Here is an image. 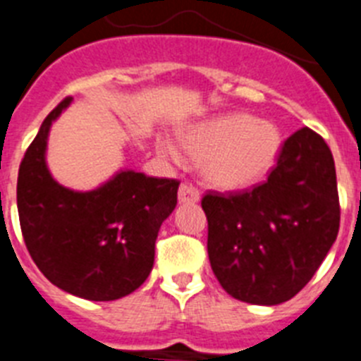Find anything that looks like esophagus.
I'll return each mask as SVG.
<instances>
[{
	"instance_id": "obj_1",
	"label": "esophagus",
	"mask_w": 361,
	"mask_h": 361,
	"mask_svg": "<svg viewBox=\"0 0 361 361\" xmlns=\"http://www.w3.org/2000/svg\"><path fill=\"white\" fill-rule=\"evenodd\" d=\"M201 199V193L199 190L192 186V184H180L178 188V202L180 204H195Z\"/></svg>"
}]
</instances>
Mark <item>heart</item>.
Wrapping results in <instances>:
<instances>
[{
	"instance_id": "obj_1",
	"label": "heart",
	"mask_w": 361,
	"mask_h": 361,
	"mask_svg": "<svg viewBox=\"0 0 361 361\" xmlns=\"http://www.w3.org/2000/svg\"><path fill=\"white\" fill-rule=\"evenodd\" d=\"M184 149L201 159L202 177L219 190H243L259 183L276 164L281 149L279 129L248 113H228L188 128L180 137ZM171 160L180 159L171 142L159 144Z\"/></svg>"
}]
</instances>
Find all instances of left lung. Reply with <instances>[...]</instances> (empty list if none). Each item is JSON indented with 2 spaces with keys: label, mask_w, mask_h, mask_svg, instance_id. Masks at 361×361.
I'll return each instance as SVG.
<instances>
[{
  "label": "left lung",
  "mask_w": 361,
  "mask_h": 361,
  "mask_svg": "<svg viewBox=\"0 0 361 361\" xmlns=\"http://www.w3.org/2000/svg\"><path fill=\"white\" fill-rule=\"evenodd\" d=\"M208 257L221 286L239 301L294 298L327 257L340 230L334 159L303 128L286 138L267 183L252 192L208 193Z\"/></svg>",
  "instance_id": "8db88e82"
}]
</instances>
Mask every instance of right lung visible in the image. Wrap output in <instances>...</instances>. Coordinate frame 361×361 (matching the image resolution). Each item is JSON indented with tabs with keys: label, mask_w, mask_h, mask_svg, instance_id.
<instances>
[{
	"label": "right lung",
	"mask_w": 361,
	"mask_h": 361,
	"mask_svg": "<svg viewBox=\"0 0 361 361\" xmlns=\"http://www.w3.org/2000/svg\"><path fill=\"white\" fill-rule=\"evenodd\" d=\"M71 102L49 113L21 160V232L52 285L89 301L120 300L149 276L159 230L177 206L178 183L135 169H118L87 192L58 183L47 166V140Z\"/></svg>",
	"instance_id": "right-lung-1"
}]
</instances>
